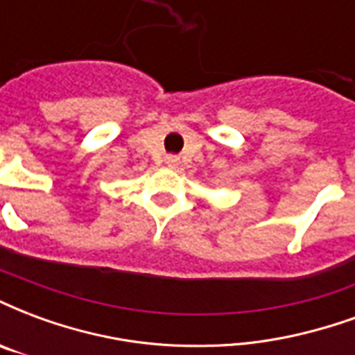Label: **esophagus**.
Wrapping results in <instances>:
<instances>
[{
  "label": "esophagus",
  "instance_id": "1",
  "mask_svg": "<svg viewBox=\"0 0 355 355\" xmlns=\"http://www.w3.org/2000/svg\"><path fill=\"white\" fill-rule=\"evenodd\" d=\"M178 164H180V162H178L177 156H165V165H167L169 169H177Z\"/></svg>",
  "mask_w": 355,
  "mask_h": 355
}]
</instances>
